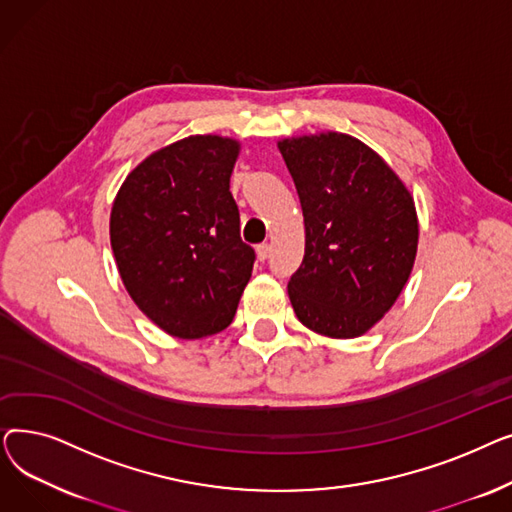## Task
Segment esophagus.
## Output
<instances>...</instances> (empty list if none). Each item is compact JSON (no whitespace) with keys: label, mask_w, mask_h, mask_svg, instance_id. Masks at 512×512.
I'll use <instances>...</instances> for the list:
<instances>
[{"label":"esophagus","mask_w":512,"mask_h":512,"mask_svg":"<svg viewBox=\"0 0 512 512\" xmlns=\"http://www.w3.org/2000/svg\"><path fill=\"white\" fill-rule=\"evenodd\" d=\"M270 253H272V245H267V242H263V245L257 247V259L259 261H265L267 257H270Z\"/></svg>","instance_id":"esophagus-1"}]
</instances>
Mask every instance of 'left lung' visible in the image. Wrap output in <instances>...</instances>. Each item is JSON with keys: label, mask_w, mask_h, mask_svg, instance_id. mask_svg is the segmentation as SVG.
Wrapping results in <instances>:
<instances>
[{"label": "left lung", "mask_w": 512, "mask_h": 512, "mask_svg": "<svg viewBox=\"0 0 512 512\" xmlns=\"http://www.w3.org/2000/svg\"><path fill=\"white\" fill-rule=\"evenodd\" d=\"M305 218V257L288 282L299 321L330 338L373 328L405 288L419 240L415 201L359 139L319 132L278 143Z\"/></svg>", "instance_id": "left-lung-1"}]
</instances>
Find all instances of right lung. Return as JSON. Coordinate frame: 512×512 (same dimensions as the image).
<instances>
[{"label": "right lung", "mask_w": 512, "mask_h": 512, "mask_svg": "<svg viewBox=\"0 0 512 512\" xmlns=\"http://www.w3.org/2000/svg\"><path fill=\"white\" fill-rule=\"evenodd\" d=\"M240 143L195 134L151 153L122 182L110 240L137 307L164 332L195 340L232 324L255 251L240 238L230 176Z\"/></svg>", "instance_id": "right-lung-1"}]
</instances>
